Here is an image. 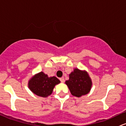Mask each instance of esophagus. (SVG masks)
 I'll return each instance as SVG.
<instances>
[{"instance_id":"obj_1","label":"esophagus","mask_w":126,"mask_h":126,"mask_svg":"<svg viewBox=\"0 0 126 126\" xmlns=\"http://www.w3.org/2000/svg\"><path fill=\"white\" fill-rule=\"evenodd\" d=\"M60 80L61 82H62V83H63V82H64V78H60Z\"/></svg>"}]
</instances>
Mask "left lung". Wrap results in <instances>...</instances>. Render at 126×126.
<instances>
[{
  "instance_id": "1",
  "label": "left lung",
  "mask_w": 126,
  "mask_h": 126,
  "mask_svg": "<svg viewBox=\"0 0 126 126\" xmlns=\"http://www.w3.org/2000/svg\"><path fill=\"white\" fill-rule=\"evenodd\" d=\"M69 76V79L65 84L73 96L80 97L90 92L92 81L86 70L75 68Z\"/></svg>"
}]
</instances>
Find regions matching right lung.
Listing matches in <instances>:
<instances>
[{"instance_id":"obj_1","label":"right lung","mask_w":126,"mask_h":126,"mask_svg":"<svg viewBox=\"0 0 126 126\" xmlns=\"http://www.w3.org/2000/svg\"><path fill=\"white\" fill-rule=\"evenodd\" d=\"M60 83L56 77H49L44 72H40L33 76L28 81V87L37 96L47 97L52 94L56 85Z\"/></svg>"}]
</instances>
